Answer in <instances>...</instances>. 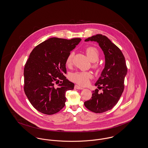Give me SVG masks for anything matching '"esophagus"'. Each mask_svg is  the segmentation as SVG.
Here are the masks:
<instances>
[{
    "mask_svg": "<svg viewBox=\"0 0 148 148\" xmlns=\"http://www.w3.org/2000/svg\"><path fill=\"white\" fill-rule=\"evenodd\" d=\"M75 88L77 89H80V90L83 89V87H80V86H79L78 85H75Z\"/></svg>",
    "mask_w": 148,
    "mask_h": 148,
    "instance_id": "34e87169",
    "label": "esophagus"
}]
</instances>
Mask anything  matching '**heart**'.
Masks as SVG:
<instances>
[{
  "label": "heart",
  "mask_w": 148,
  "mask_h": 148,
  "mask_svg": "<svg viewBox=\"0 0 148 148\" xmlns=\"http://www.w3.org/2000/svg\"><path fill=\"white\" fill-rule=\"evenodd\" d=\"M87 56L92 62L97 61L99 57V52L98 50L94 47H88L86 49ZM74 52H70L68 55L66 59V64L68 66H71L73 62ZM95 68H98L99 64H94ZM70 78L71 80L78 83L80 85H86L89 82V80L92 78V74L89 71H78L71 74Z\"/></svg>",
  "instance_id": "1"
}]
</instances>
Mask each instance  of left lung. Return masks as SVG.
Segmentation results:
<instances>
[{
    "instance_id": "1",
    "label": "left lung",
    "mask_w": 148,
    "mask_h": 148,
    "mask_svg": "<svg viewBox=\"0 0 148 148\" xmlns=\"http://www.w3.org/2000/svg\"><path fill=\"white\" fill-rule=\"evenodd\" d=\"M85 41H95L102 50L105 64L101 76L95 83L102 93L96 89L90 99L84 102L89 110L102 113L112 109L117 104L124 89V80L127 73L125 57L120 49L103 35L93 36Z\"/></svg>"
}]
</instances>
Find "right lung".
<instances>
[{
	"instance_id": "obj_1",
	"label": "right lung",
	"mask_w": 148,
	"mask_h": 148,
	"mask_svg": "<svg viewBox=\"0 0 148 148\" xmlns=\"http://www.w3.org/2000/svg\"><path fill=\"white\" fill-rule=\"evenodd\" d=\"M80 41V38H50L31 52L24 68V90L30 103L39 112L53 114L65 106V93L74 87L64 75L66 59ZM60 79L58 87L56 84Z\"/></svg>"
}]
</instances>
